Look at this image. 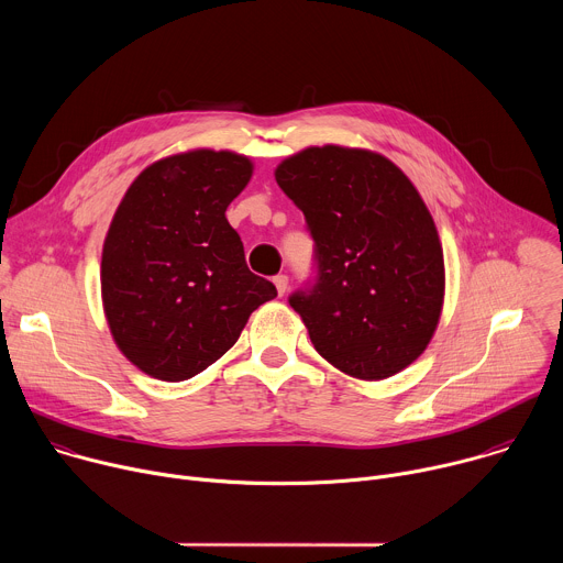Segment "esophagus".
Listing matches in <instances>:
<instances>
[{
	"mask_svg": "<svg viewBox=\"0 0 563 563\" xmlns=\"http://www.w3.org/2000/svg\"><path fill=\"white\" fill-rule=\"evenodd\" d=\"M274 285H276L278 294L285 296V291H287V287H289V278H287L285 274H278V276H274Z\"/></svg>",
	"mask_w": 563,
	"mask_h": 563,
	"instance_id": "obj_1",
	"label": "esophagus"
}]
</instances>
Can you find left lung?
<instances>
[{
	"label": "left lung",
	"mask_w": 563,
	"mask_h": 563,
	"mask_svg": "<svg viewBox=\"0 0 563 563\" xmlns=\"http://www.w3.org/2000/svg\"><path fill=\"white\" fill-rule=\"evenodd\" d=\"M276 183L302 211L316 276L289 296L316 352L341 372L380 380L428 347L445 269L434 220L387 157L309 146L278 165Z\"/></svg>",
	"instance_id": "1"
}]
</instances>
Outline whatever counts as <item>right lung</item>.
Masks as SVG:
<instances>
[{
    "mask_svg": "<svg viewBox=\"0 0 563 563\" xmlns=\"http://www.w3.org/2000/svg\"><path fill=\"white\" fill-rule=\"evenodd\" d=\"M252 172L245 155L198 148L157 159L124 194L102 250V302L115 345L144 374H200L276 298L224 216Z\"/></svg>",
    "mask_w": 563,
    "mask_h": 563,
    "instance_id": "obj_1",
    "label": "right lung"
}]
</instances>
